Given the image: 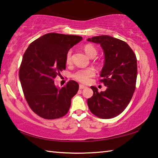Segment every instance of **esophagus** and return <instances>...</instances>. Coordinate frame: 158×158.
Returning <instances> with one entry per match:
<instances>
[{
  "label": "esophagus",
  "mask_w": 158,
  "mask_h": 158,
  "mask_svg": "<svg viewBox=\"0 0 158 158\" xmlns=\"http://www.w3.org/2000/svg\"><path fill=\"white\" fill-rule=\"evenodd\" d=\"M85 87H86V86H85V85H82V84L79 85V89H85Z\"/></svg>",
  "instance_id": "esophagus-1"
}]
</instances>
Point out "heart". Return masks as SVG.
<instances>
[{"label":"heart","mask_w":158,"mask_h":158,"mask_svg":"<svg viewBox=\"0 0 158 158\" xmlns=\"http://www.w3.org/2000/svg\"><path fill=\"white\" fill-rule=\"evenodd\" d=\"M84 50L85 53H86L88 56L90 58H94L97 54V49L93 45L90 44H85L84 47ZM65 62L67 64H70L72 62V51L69 50L67 52L65 56ZM95 74V70L93 68H86L81 69L76 71L73 74V78L77 81L81 83H86L89 81L90 77Z\"/></svg>","instance_id":"obj_1"}]
</instances>
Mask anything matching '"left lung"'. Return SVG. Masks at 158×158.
Returning <instances> with one entry per match:
<instances>
[{
  "label": "left lung",
  "instance_id": "1",
  "mask_svg": "<svg viewBox=\"0 0 158 158\" xmlns=\"http://www.w3.org/2000/svg\"><path fill=\"white\" fill-rule=\"evenodd\" d=\"M100 44L105 54L100 77L106 89L98 92L90 86L93 95L87 100L90 111L100 118H111L121 114L132 98L137 76V58L126 42L109 35L89 38Z\"/></svg>",
  "mask_w": 158,
  "mask_h": 158
}]
</instances>
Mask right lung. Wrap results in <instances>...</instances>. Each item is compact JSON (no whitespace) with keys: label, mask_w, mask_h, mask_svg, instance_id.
I'll return each mask as SVG.
<instances>
[{"label":"right lung","mask_w":158,"mask_h":158,"mask_svg":"<svg viewBox=\"0 0 158 158\" xmlns=\"http://www.w3.org/2000/svg\"><path fill=\"white\" fill-rule=\"evenodd\" d=\"M81 40L78 35L47 33L32 42L23 54L20 82L29 106L39 116L56 119L68 112L78 83L70 80L60 89L53 80L65 69L67 52Z\"/></svg>","instance_id":"add662e5"}]
</instances>
